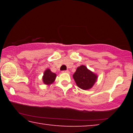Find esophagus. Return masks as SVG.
<instances>
[{"mask_svg":"<svg viewBox=\"0 0 133 133\" xmlns=\"http://www.w3.org/2000/svg\"><path fill=\"white\" fill-rule=\"evenodd\" d=\"M62 73H70V71L69 70H64V71H63Z\"/></svg>","mask_w":133,"mask_h":133,"instance_id":"obj_1","label":"esophagus"}]
</instances>
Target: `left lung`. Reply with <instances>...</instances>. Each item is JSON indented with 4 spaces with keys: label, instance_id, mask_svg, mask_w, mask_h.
Listing matches in <instances>:
<instances>
[{
    "label": "left lung",
    "instance_id": "8db88e82",
    "mask_svg": "<svg viewBox=\"0 0 133 133\" xmlns=\"http://www.w3.org/2000/svg\"><path fill=\"white\" fill-rule=\"evenodd\" d=\"M73 77L77 86L82 90L91 89L98 78V76L90 70L86 66L82 65L78 67Z\"/></svg>",
    "mask_w": 133,
    "mask_h": 133
}]
</instances>
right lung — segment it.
I'll use <instances>...</instances> for the list:
<instances>
[{"mask_svg":"<svg viewBox=\"0 0 133 133\" xmlns=\"http://www.w3.org/2000/svg\"><path fill=\"white\" fill-rule=\"evenodd\" d=\"M56 77V74L53 73L50 69H48L44 71L42 79L43 82L46 85H50L55 82Z\"/></svg>","mask_w":133,"mask_h":133,"instance_id":"right-lung-1","label":"right lung"}]
</instances>
